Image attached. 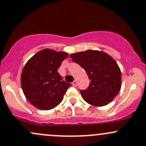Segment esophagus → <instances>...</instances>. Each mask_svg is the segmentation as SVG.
<instances>
[{
  "label": "esophagus",
  "instance_id": "1",
  "mask_svg": "<svg viewBox=\"0 0 146 146\" xmlns=\"http://www.w3.org/2000/svg\"><path fill=\"white\" fill-rule=\"evenodd\" d=\"M76 84H77V82H76V81H75V80H74V81H73L72 84L73 86H74V87H76Z\"/></svg>",
  "mask_w": 146,
  "mask_h": 146
}]
</instances>
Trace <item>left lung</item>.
<instances>
[{"instance_id": "8db88e82", "label": "left lung", "mask_w": 146, "mask_h": 146, "mask_svg": "<svg viewBox=\"0 0 146 146\" xmlns=\"http://www.w3.org/2000/svg\"><path fill=\"white\" fill-rule=\"evenodd\" d=\"M84 68L90 81L87 90H81L83 99L94 106H103L116 97L122 85L121 71L116 61L106 53L89 49L70 56Z\"/></svg>"}]
</instances>
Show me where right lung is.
<instances>
[{
  "mask_svg": "<svg viewBox=\"0 0 146 146\" xmlns=\"http://www.w3.org/2000/svg\"><path fill=\"white\" fill-rule=\"evenodd\" d=\"M67 56L66 52L44 48L25 64L21 75V88L26 98L35 107L50 110L62 101L71 84L62 81L58 70Z\"/></svg>",
  "mask_w": 146,
  "mask_h": 146,
  "instance_id": "1",
  "label": "right lung"
}]
</instances>
